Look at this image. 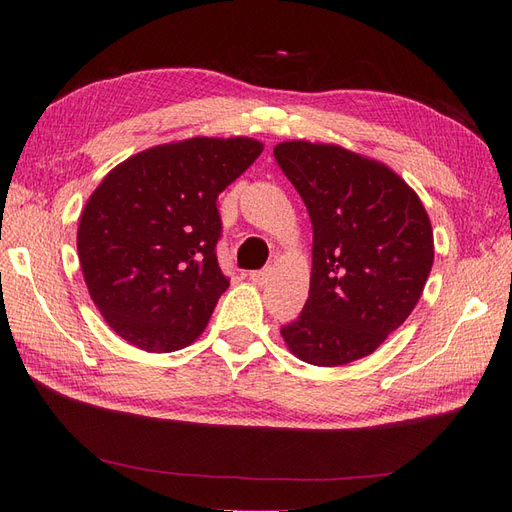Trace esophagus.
Returning a JSON list of instances; mask_svg holds the SVG:
<instances>
[{"mask_svg": "<svg viewBox=\"0 0 512 512\" xmlns=\"http://www.w3.org/2000/svg\"><path fill=\"white\" fill-rule=\"evenodd\" d=\"M250 280L256 284V286H262L267 282V269H260V271H252L250 273Z\"/></svg>", "mask_w": 512, "mask_h": 512, "instance_id": "1", "label": "esophagus"}]
</instances>
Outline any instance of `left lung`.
<instances>
[{"mask_svg":"<svg viewBox=\"0 0 512 512\" xmlns=\"http://www.w3.org/2000/svg\"><path fill=\"white\" fill-rule=\"evenodd\" d=\"M273 156L314 228L309 297L282 327L284 342L318 367L363 359L421 299L433 265L429 215L389 166L344 147L288 141Z\"/></svg>","mask_w":512,"mask_h":512,"instance_id":"1","label":"left lung"}]
</instances>
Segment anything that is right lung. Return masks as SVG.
Listing matches in <instances>:
<instances>
[{"mask_svg": "<svg viewBox=\"0 0 512 512\" xmlns=\"http://www.w3.org/2000/svg\"><path fill=\"white\" fill-rule=\"evenodd\" d=\"M260 153L245 136L158 145L115 166L89 196L76 235L83 277L128 344L173 352L205 331L230 284L215 254V200Z\"/></svg>", "mask_w": 512, "mask_h": 512, "instance_id": "right-lung-1", "label": "right lung"}]
</instances>
